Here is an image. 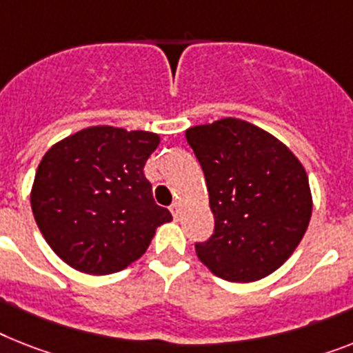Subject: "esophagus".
I'll return each instance as SVG.
<instances>
[{
    "instance_id": "34e87169",
    "label": "esophagus",
    "mask_w": 353,
    "mask_h": 353,
    "mask_svg": "<svg viewBox=\"0 0 353 353\" xmlns=\"http://www.w3.org/2000/svg\"><path fill=\"white\" fill-rule=\"evenodd\" d=\"M170 211H171V214H173L174 220H179V218H180V212H182V209H180V203L174 202L173 205H171V208H170Z\"/></svg>"
}]
</instances>
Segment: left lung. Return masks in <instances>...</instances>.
<instances>
[{"label":"left lung","instance_id":"left-lung-1","mask_svg":"<svg viewBox=\"0 0 353 353\" xmlns=\"http://www.w3.org/2000/svg\"><path fill=\"white\" fill-rule=\"evenodd\" d=\"M202 165L214 231L198 258L227 281L272 274L299 245L312 216L308 176L294 153L261 128L222 121L189 128Z\"/></svg>","mask_w":353,"mask_h":353}]
</instances>
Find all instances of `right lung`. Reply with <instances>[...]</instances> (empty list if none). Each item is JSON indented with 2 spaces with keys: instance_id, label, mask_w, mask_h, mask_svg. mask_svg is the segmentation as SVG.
<instances>
[{
  "instance_id": "1",
  "label": "right lung",
  "mask_w": 353,
  "mask_h": 353,
  "mask_svg": "<svg viewBox=\"0 0 353 353\" xmlns=\"http://www.w3.org/2000/svg\"><path fill=\"white\" fill-rule=\"evenodd\" d=\"M159 144L150 131L93 126L46 151L32 185V212L65 263L93 276L119 272L144 254L157 227L173 220L144 176Z\"/></svg>"
}]
</instances>
